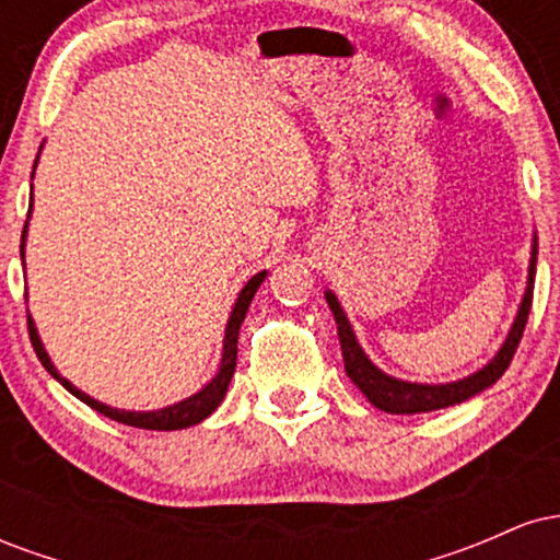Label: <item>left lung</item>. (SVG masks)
Masks as SVG:
<instances>
[{"label":"left lung","mask_w":560,"mask_h":560,"mask_svg":"<svg viewBox=\"0 0 560 560\" xmlns=\"http://www.w3.org/2000/svg\"><path fill=\"white\" fill-rule=\"evenodd\" d=\"M535 273H537V234L532 236V253H529V273H526V289L524 298L518 302L516 318H513L511 329H508L505 342L500 345V350L494 352L492 361L481 365L479 371L468 374L464 378H455V382H442V384H427V382H405V378L384 374L378 365L365 355V350L358 342L355 331H352L350 318H347L345 307L339 305L337 294L331 289H326L324 298L329 302L334 313V324H337L339 345H342V358H345V371L350 376V382L369 397V402L374 408L384 410V413H429V410L450 408V405L466 402L468 397L479 395L487 387H492L500 376L505 374V369L513 361V352H516L518 342H522V334L529 318L532 307V292H535Z\"/></svg>","instance_id":"left-lung-1"}]
</instances>
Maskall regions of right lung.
I'll return each mask as SVG.
<instances>
[{
  "label": "right lung",
  "mask_w": 560,
  "mask_h": 560,
  "mask_svg": "<svg viewBox=\"0 0 560 560\" xmlns=\"http://www.w3.org/2000/svg\"><path fill=\"white\" fill-rule=\"evenodd\" d=\"M38 163V158H36ZM36 171V165H34ZM31 178H34V173H31ZM31 210H34V184H31ZM31 210H28V221H31ZM28 221H25L23 226V240H21V260L25 262V236H28ZM268 271H260L255 273L253 279L247 281V284L242 287L240 298H236L234 307H231V316L226 320V334H223V350H221V363H218V371L215 376L210 378L208 384H205L202 389L195 392V395L184 397V400L173 402V405H165V408H158V410H124V408H110V405L94 400V397H89L86 392H81L75 387L73 382H68L66 376L57 371V365L52 363V358H49V352L44 350V342L42 337H38V329L34 324V318L28 316V331H31V342H34V350L38 355V361H42L44 369L52 374L57 382L66 387L70 395L79 397L81 402H86L89 408H94L96 413L107 416V419L118 421V423H126V427H137V429H152V432H173V429H186V427H195V423H202L208 419L210 413L218 408V405L223 402V397H226V389L231 384V376H234V369H236V342H240V329H242V320L247 316L249 311V302H253L255 292H258V287L266 281Z\"/></svg>",
  "instance_id": "right-lung-1"
}]
</instances>
